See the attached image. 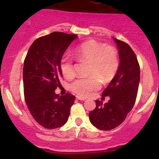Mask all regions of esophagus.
Instances as JSON below:
<instances>
[{
    "label": "esophagus",
    "instance_id": "obj_1",
    "mask_svg": "<svg viewBox=\"0 0 159 159\" xmlns=\"http://www.w3.org/2000/svg\"><path fill=\"white\" fill-rule=\"evenodd\" d=\"M76 98L78 99V100H80V101H85L86 100V99L84 98L80 97V96H76Z\"/></svg>",
    "mask_w": 159,
    "mask_h": 159
}]
</instances>
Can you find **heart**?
<instances>
[{"label":"heart","mask_w":159,"mask_h":159,"mask_svg":"<svg viewBox=\"0 0 159 159\" xmlns=\"http://www.w3.org/2000/svg\"><path fill=\"white\" fill-rule=\"evenodd\" d=\"M75 56L80 60L89 61L86 78H78L70 84V89L78 95L87 97L90 93L98 89L101 81L108 83L111 81L118 71L119 61L117 51L111 46L91 40L86 41L74 50ZM59 68L62 75L67 79L75 75L72 59L63 57L60 60Z\"/></svg>","instance_id":"1"}]
</instances>
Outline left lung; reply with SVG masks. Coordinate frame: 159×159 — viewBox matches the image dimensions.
Here are the masks:
<instances>
[{
	"instance_id": "8db88e82",
	"label": "left lung",
	"mask_w": 159,
	"mask_h": 159,
	"mask_svg": "<svg viewBox=\"0 0 159 159\" xmlns=\"http://www.w3.org/2000/svg\"><path fill=\"white\" fill-rule=\"evenodd\" d=\"M113 39L118 48L119 66L102 93L105 97L110 96V99L104 105L96 100V108L89 113L91 124L103 131L115 129L125 121L134 105L140 81V68L133 50L126 43Z\"/></svg>"
}]
</instances>
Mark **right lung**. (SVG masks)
Here are the masks:
<instances>
[{"mask_svg": "<svg viewBox=\"0 0 159 159\" xmlns=\"http://www.w3.org/2000/svg\"><path fill=\"white\" fill-rule=\"evenodd\" d=\"M76 34L53 32L35 40L28 51L23 68L25 98L35 121L48 129L61 127L68 121L75 95L59 96L62 74L59 63Z\"/></svg>", "mask_w": 159, "mask_h": 159, "instance_id": "obj_1", "label": "right lung"}]
</instances>
